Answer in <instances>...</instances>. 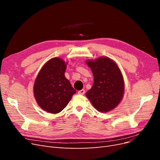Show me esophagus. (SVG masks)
Wrapping results in <instances>:
<instances>
[{"label":"esophagus","mask_w":160,"mask_h":160,"mask_svg":"<svg viewBox=\"0 0 160 160\" xmlns=\"http://www.w3.org/2000/svg\"><path fill=\"white\" fill-rule=\"evenodd\" d=\"M85 93V91L84 89H81V90L78 91V93L81 94V95H84Z\"/></svg>","instance_id":"obj_1"}]
</instances>
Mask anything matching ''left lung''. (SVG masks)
I'll use <instances>...</instances> for the list:
<instances>
[{"label": "left lung", "instance_id": "1", "mask_svg": "<svg viewBox=\"0 0 160 160\" xmlns=\"http://www.w3.org/2000/svg\"><path fill=\"white\" fill-rule=\"evenodd\" d=\"M93 74L94 82L86 96L100 112H108L117 106L124 93L122 72L115 62L108 57L86 62Z\"/></svg>", "mask_w": 160, "mask_h": 160}]
</instances>
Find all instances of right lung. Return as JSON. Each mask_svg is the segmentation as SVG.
<instances>
[{
  "instance_id": "obj_1",
  "label": "right lung",
  "mask_w": 160,
  "mask_h": 160,
  "mask_svg": "<svg viewBox=\"0 0 160 160\" xmlns=\"http://www.w3.org/2000/svg\"><path fill=\"white\" fill-rule=\"evenodd\" d=\"M66 64L60 58H53L42 67L34 85L37 103L47 112L58 113L63 109L76 91L65 77Z\"/></svg>"
}]
</instances>
